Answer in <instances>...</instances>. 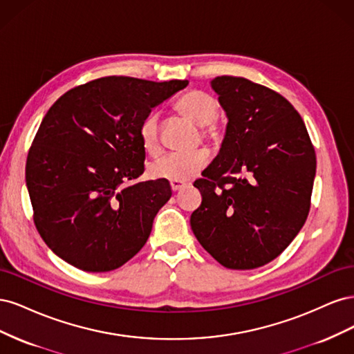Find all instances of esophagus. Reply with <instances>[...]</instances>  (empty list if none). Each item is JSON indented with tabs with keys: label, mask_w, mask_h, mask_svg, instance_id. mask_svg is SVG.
Masks as SVG:
<instances>
[{
	"label": "esophagus",
	"mask_w": 354,
	"mask_h": 354,
	"mask_svg": "<svg viewBox=\"0 0 354 354\" xmlns=\"http://www.w3.org/2000/svg\"><path fill=\"white\" fill-rule=\"evenodd\" d=\"M171 190L173 192H178V190H181V189H185L187 185L186 183H183V181H171Z\"/></svg>",
	"instance_id": "1"
}]
</instances>
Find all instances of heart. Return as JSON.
Segmentation results:
<instances>
[{"label": "heart", "instance_id": "heart-1", "mask_svg": "<svg viewBox=\"0 0 354 354\" xmlns=\"http://www.w3.org/2000/svg\"><path fill=\"white\" fill-rule=\"evenodd\" d=\"M176 109L186 120L201 127L202 137L205 140L212 143L218 140L220 127L216 122L218 103L211 94L202 90H190L177 100ZM138 138L149 155L156 156L160 152L159 115L156 112L146 115L138 128ZM208 159L209 155L203 149L187 155H165L151 164L149 176L155 180L187 181L207 167Z\"/></svg>", "mask_w": 354, "mask_h": 354}]
</instances>
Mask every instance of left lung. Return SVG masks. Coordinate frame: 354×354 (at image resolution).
Returning a JSON list of instances; mask_svg holds the SVG:
<instances>
[{
	"label": "left lung",
	"mask_w": 354,
	"mask_h": 354,
	"mask_svg": "<svg viewBox=\"0 0 354 354\" xmlns=\"http://www.w3.org/2000/svg\"><path fill=\"white\" fill-rule=\"evenodd\" d=\"M211 87L229 122L218 155L194 183L202 202L190 226L221 266L251 270L281 255L304 226L316 153L279 93L227 75Z\"/></svg>",
	"instance_id": "1"
}]
</instances>
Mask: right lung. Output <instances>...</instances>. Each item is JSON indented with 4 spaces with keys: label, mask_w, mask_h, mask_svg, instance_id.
I'll list each match as a JSON object with an SVG mask.
<instances>
[{
    "label": "right lung",
    "mask_w": 354,
    "mask_h": 354,
    "mask_svg": "<svg viewBox=\"0 0 354 354\" xmlns=\"http://www.w3.org/2000/svg\"><path fill=\"white\" fill-rule=\"evenodd\" d=\"M187 84L104 77L66 91L48 109L29 149L26 186L37 230L62 260L111 272L143 248L171 186L128 185L145 171L138 128Z\"/></svg>",
    "instance_id": "add662e5"
}]
</instances>
